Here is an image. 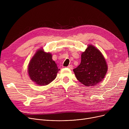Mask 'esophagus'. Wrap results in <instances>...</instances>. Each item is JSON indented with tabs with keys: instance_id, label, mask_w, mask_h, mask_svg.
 <instances>
[{
	"instance_id": "1",
	"label": "esophagus",
	"mask_w": 129,
	"mask_h": 129,
	"mask_svg": "<svg viewBox=\"0 0 129 129\" xmlns=\"http://www.w3.org/2000/svg\"><path fill=\"white\" fill-rule=\"evenodd\" d=\"M67 68H69V69H73V65H70L68 66H67Z\"/></svg>"
}]
</instances>
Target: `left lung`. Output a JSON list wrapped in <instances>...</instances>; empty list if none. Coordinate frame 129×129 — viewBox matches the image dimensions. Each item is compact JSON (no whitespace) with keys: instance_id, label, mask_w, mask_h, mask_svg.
<instances>
[{"instance_id":"1","label":"left lung","mask_w":129,"mask_h":129,"mask_svg":"<svg viewBox=\"0 0 129 129\" xmlns=\"http://www.w3.org/2000/svg\"><path fill=\"white\" fill-rule=\"evenodd\" d=\"M107 70L108 65L102 53L96 47L88 45L81 55L80 65L73 71L81 83L91 87L103 80Z\"/></svg>"}]
</instances>
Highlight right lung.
<instances>
[{"label": "right lung", "instance_id": "1", "mask_svg": "<svg viewBox=\"0 0 129 129\" xmlns=\"http://www.w3.org/2000/svg\"><path fill=\"white\" fill-rule=\"evenodd\" d=\"M60 70L52 59V55L43 49L38 50L31 59L28 68L30 79L39 86H45L55 79Z\"/></svg>", "mask_w": 129, "mask_h": 129}]
</instances>
